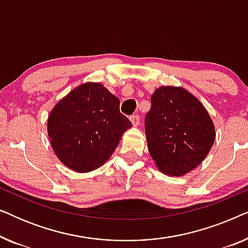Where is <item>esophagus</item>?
Instances as JSON below:
<instances>
[{"instance_id": "obj_1", "label": "esophagus", "mask_w": 248, "mask_h": 248, "mask_svg": "<svg viewBox=\"0 0 248 248\" xmlns=\"http://www.w3.org/2000/svg\"><path fill=\"white\" fill-rule=\"evenodd\" d=\"M130 120L132 122V124H133V126H138V125L140 124V116H139L138 114L132 115V116L130 117Z\"/></svg>"}]
</instances>
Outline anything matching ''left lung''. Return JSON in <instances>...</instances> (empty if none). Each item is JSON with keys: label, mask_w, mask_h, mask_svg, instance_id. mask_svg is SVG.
Here are the masks:
<instances>
[{"label": "left lung", "mask_w": 248, "mask_h": 248, "mask_svg": "<svg viewBox=\"0 0 248 248\" xmlns=\"http://www.w3.org/2000/svg\"><path fill=\"white\" fill-rule=\"evenodd\" d=\"M144 126L155 165L177 177L204 160L216 139L215 124L204 106L182 87L164 86L155 91Z\"/></svg>", "instance_id": "obj_1"}]
</instances>
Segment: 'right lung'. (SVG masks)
Returning a JSON list of instances; mask_svg holds the SVG:
<instances>
[{"instance_id":"obj_1","label":"right lung","mask_w":248,"mask_h":248,"mask_svg":"<svg viewBox=\"0 0 248 248\" xmlns=\"http://www.w3.org/2000/svg\"><path fill=\"white\" fill-rule=\"evenodd\" d=\"M132 123L120 99L103 84L86 82L70 91L48 115L47 132L56 157L77 172L99 168Z\"/></svg>"}]
</instances>
